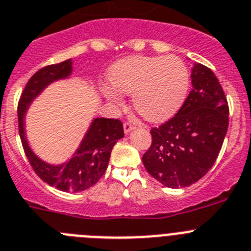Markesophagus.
I'll use <instances>...</instances> for the list:
<instances>
[{"instance_id":"obj_1","label":"esophagus","mask_w":251,"mask_h":251,"mask_svg":"<svg viewBox=\"0 0 251 251\" xmlns=\"http://www.w3.org/2000/svg\"><path fill=\"white\" fill-rule=\"evenodd\" d=\"M134 128L135 125L132 123H130V121H125V123H124V131H125V134L130 132V131L134 130Z\"/></svg>"}]
</instances>
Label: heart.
<instances>
[{"label":"heart","instance_id":"obj_1","mask_svg":"<svg viewBox=\"0 0 251 251\" xmlns=\"http://www.w3.org/2000/svg\"><path fill=\"white\" fill-rule=\"evenodd\" d=\"M110 82L117 91L132 95V105L144 119L160 121L177 111L184 102L189 71L176 56H135L115 65ZM103 92L111 101L120 102V96L114 90L105 87Z\"/></svg>","mask_w":251,"mask_h":251}]
</instances>
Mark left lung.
Masks as SVG:
<instances>
[{"mask_svg":"<svg viewBox=\"0 0 251 251\" xmlns=\"http://www.w3.org/2000/svg\"><path fill=\"white\" fill-rule=\"evenodd\" d=\"M193 90L180 110L150 130L151 145L142 162L152 177L168 187H185L200 180L218 159L227 126L229 105L209 67L196 64Z\"/></svg>","mask_w":251,"mask_h":251,"instance_id":"obj_1","label":"left lung"}]
</instances>
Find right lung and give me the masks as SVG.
I'll return each instance as SVG.
<instances>
[{
  "mask_svg": "<svg viewBox=\"0 0 251 251\" xmlns=\"http://www.w3.org/2000/svg\"><path fill=\"white\" fill-rule=\"evenodd\" d=\"M71 58L45 66L33 74L26 83L20 98L19 132L26 157L33 171L46 184L62 191H82L94 186L105 174L114 145L124 137L123 123L119 119H95L80 149L70 161L60 166L47 165L38 159L28 148L24 132V115L33 98L52 81L71 74Z\"/></svg>",
  "mask_w": 251,
  "mask_h": 251,
  "instance_id": "right-lung-1",
  "label": "right lung"
}]
</instances>
